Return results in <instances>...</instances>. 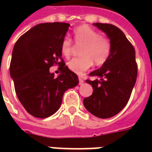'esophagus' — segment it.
Listing matches in <instances>:
<instances>
[{
    "instance_id": "obj_1",
    "label": "esophagus",
    "mask_w": 152,
    "mask_h": 152,
    "mask_svg": "<svg viewBox=\"0 0 152 152\" xmlns=\"http://www.w3.org/2000/svg\"><path fill=\"white\" fill-rule=\"evenodd\" d=\"M83 83H84V80L82 78H79V85H83Z\"/></svg>"
}]
</instances>
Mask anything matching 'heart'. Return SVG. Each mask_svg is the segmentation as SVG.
<instances>
[{"instance_id":"1","label":"heart","mask_w":152,"mask_h":152,"mask_svg":"<svg viewBox=\"0 0 152 152\" xmlns=\"http://www.w3.org/2000/svg\"><path fill=\"white\" fill-rule=\"evenodd\" d=\"M74 40L77 45H83L80 50L82 57L73 58L67 63L72 72L81 76L90 68L94 63L102 65L107 60L112 51V44L107 37L100 36L98 31L81 25L74 31ZM61 52L66 58H69L72 52V41L69 38L63 39L61 44Z\"/></svg>"}]
</instances>
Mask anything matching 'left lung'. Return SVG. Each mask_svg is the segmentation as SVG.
<instances>
[{"label": "left lung", "mask_w": 152, "mask_h": 152, "mask_svg": "<svg viewBox=\"0 0 152 152\" xmlns=\"http://www.w3.org/2000/svg\"><path fill=\"white\" fill-rule=\"evenodd\" d=\"M94 25L109 38L112 51L99 69L89 73L96 77L86 80L94 91L83 102L91 114L106 119L118 114L126 106L136 82L137 66L134 46L120 28L108 23Z\"/></svg>", "instance_id": "left-lung-1"}]
</instances>
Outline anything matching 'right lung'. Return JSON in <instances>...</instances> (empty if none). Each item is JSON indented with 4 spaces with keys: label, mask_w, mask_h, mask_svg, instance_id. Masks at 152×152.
Returning <instances> with one entry per match:
<instances>
[{
    "label": "right lung",
    "mask_w": 152,
    "mask_h": 152,
    "mask_svg": "<svg viewBox=\"0 0 152 152\" xmlns=\"http://www.w3.org/2000/svg\"><path fill=\"white\" fill-rule=\"evenodd\" d=\"M69 26L58 22L36 25L14 46L10 76L18 100L35 117L43 119L54 114L61 106L64 92L79 83L78 76L65 66L62 58L61 44ZM53 64L60 66L57 77L49 72Z\"/></svg>",
    "instance_id": "obj_1"
}]
</instances>
